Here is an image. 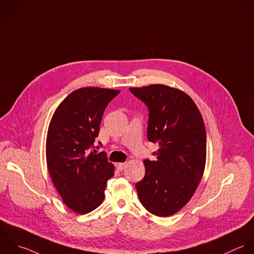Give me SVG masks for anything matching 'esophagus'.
<instances>
[{"label": "esophagus", "mask_w": 254, "mask_h": 254, "mask_svg": "<svg viewBox=\"0 0 254 254\" xmlns=\"http://www.w3.org/2000/svg\"><path fill=\"white\" fill-rule=\"evenodd\" d=\"M126 166H127V163H116V167L120 171L124 170L126 168Z\"/></svg>", "instance_id": "1"}]
</instances>
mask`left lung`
<instances>
[{"label": "left lung", "instance_id": "1", "mask_svg": "<svg viewBox=\"0 0 254 254\" xmlns=\"http://www.w3.org/2000/svg\"><path fill=\"white\" fill-rule=\"evenodd\" d=\"M129 91L148 109L147 139L159 145L156 159H144L145 175L135 184L142 206L158 217L180 211L202 179L207 136L202 115L184 92L155 84Z\"/></svg>", "mask_w": 254, "mask_h": 254}]
</instances>
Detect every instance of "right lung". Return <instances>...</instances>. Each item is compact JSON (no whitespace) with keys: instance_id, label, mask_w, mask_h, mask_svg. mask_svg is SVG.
Listing matches in <instances>:
<instances>
[{"instance_id":"right-lung-1","label":"right lung","mask_w":254,"mask_h":254,"mask_svg":"<svg viewBox=\"0 0 254 254\" xmlns=\"http://www.w3.org/2000/svg\"><path fill=\"white\" fill-rule=\"evenodd\" d=\"M120 92L96 87L77 89L62 101L50 121L46 137L48 171L64 204L77 214H88L103 203L107 181L114 176V165L106 152L97 153L94 142L105 109Z\"/></svg>"}]
</instances>
